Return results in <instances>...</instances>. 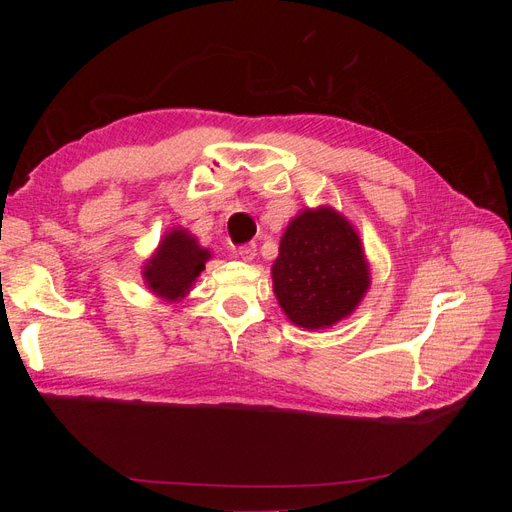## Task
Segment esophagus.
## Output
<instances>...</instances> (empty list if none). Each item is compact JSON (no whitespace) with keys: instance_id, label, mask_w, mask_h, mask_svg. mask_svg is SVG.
<instances>
[{"instance_id":"obj_1","label":"esophagus","mask_w":512,"mask_h":512,"mask_svg":"<svg viewBox=\"0 0 512 512\" xmlns=\"http://www.w3.org/2000/svg\"><path fill=\"white\" fill-rule=\"evenodd\" d=\"M239 256H241L245 262L254 260V258H256V243H245V245H241V247H239Z\"/></svg>"}]
</instances>
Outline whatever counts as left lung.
I'll return each mask as SVG.
<instances>
[{
	"label": "left lung",
	"instance_id": "left-lung-1",
	"mask_svg": "<svg viewBox=\"0 0 512 512\" xmlns=\"http://www.w3.org/2000/svg\"><path fill=\"white\" fill-rule=\"evenodd\" d=\"M271 275L284 314L307 331L348 318L371 284L361 239L333 207L305 209L288 224Z\"/></svg>",
	"mask_w": 512,
	"mask_h": 512
}]
</instances>
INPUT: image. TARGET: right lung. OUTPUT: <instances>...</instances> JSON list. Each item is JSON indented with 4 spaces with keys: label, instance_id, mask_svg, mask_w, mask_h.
<instances>
[{
    "label": "right lung",
    "instance_id": "obj_1",
    "mask_svg": "<svg viewBox=\"0 0 512 512\" xmlns=\"http://www.w3.org/2000/svg\"><path fill=\"white\" fill-rule=\"evenodd\" d=\"M211 252L200 247L185 228H173L162 237L158 250L145 262L143 277L147 288L164 301H181L205 271Z\"/></svg>",
    "mask_w": 512,
    "mask_h": 512
}]
</instances>
